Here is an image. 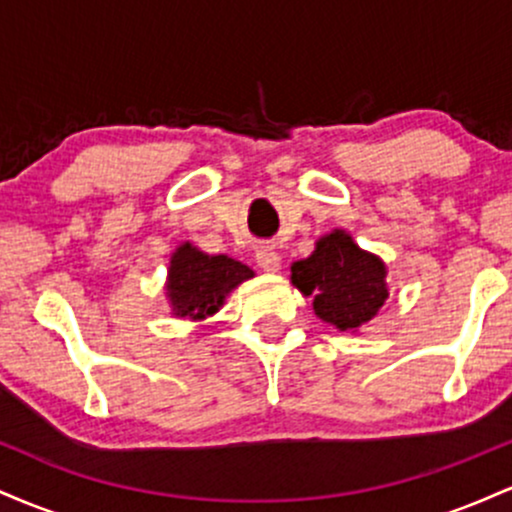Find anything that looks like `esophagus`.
I'll list each match as a JSON object with an SVG mask.
<instances>
[{"mask_svg": "<svg viewBox=\"0 0 512 512\" xmlns=\"http://www.w3.org/2000/svg\"><path fill=\"white\" fill-rule=\"evenodd\" d=\"M255 260L264 269V272H279V267H281L279 252H274V248H260L257 250Z\"/></svg>", "mask_w": 512, "mask_h": 512, "instance_id": "34e87169", "label": "esophagus"}]
</instances>
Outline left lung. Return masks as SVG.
<instances>
[{
    "label": "left lung",
    "instance_id": "1",
    "mask_svg": "<svg viewBox=\"0 0 512 512\" xmlns=\"http://www.w3.org/2000/svg\"><path fill=\"white\" fill-rule=\"evenodd\" d=\"M291 281L305 296H313L315 315L342 332L378 315L387 298L385 264L344 231L325 236L308 260L293 264Z\"/></svg>",
    "mask_w": 512,
    "mask_h": 512
}]
</instances>
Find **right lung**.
I'll return each instance as SVG.
<instances>
[{
    "label": "right lung",
    "mask_w": 512,
    "mask_h": 512,
    "mask_svg": "<svg viewBox=\"0 0 512 512\" xmlns=\"http://www.w3.org/2000/svg\"><path fill=\"white\" fill-rule=\"evenodd\" d=\"M250 276L248 264L226 255H204L190 243L180 245L168 269V296L175 315L199 320L216 313L231 289Z\"/></svg>",
    "instance_id": "1"
}]
</instances>
